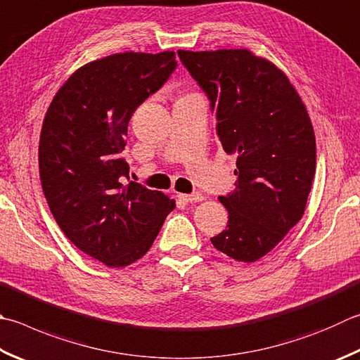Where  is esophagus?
I'll use <instances>...</instances> for the list:
<instances>
[{"instance_id": "esophagus-1", "label": "esophagus", "mask_w": 360, "mask_h": 360, "mask_svg": "<svg viewBox=\"0 0 360 360\" xmlns=\"http://www.w3.org/2000/svg\"><path fill=\"white\" fill-rule=\"evenodd\" d=\"M179 198L185 202H200L203 200L202 193H193V194H179Z\"/></svg>"}]
</instances>
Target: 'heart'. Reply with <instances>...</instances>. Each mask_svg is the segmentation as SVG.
<instances>
[{
	"label": "heart",
	"instance_id": "heart-1",
	"mask_svg": "<svg viewBox=\"0 0 360 360\" xmlns=\"http://www.w3.org/2000/svg\"><path fill=\"white\" fill-rule=\"evenodd\" d=\"M188 96H191V94H188Z\"/></svg>",
	"mask_w": 360,
	"mask_h": 360
}]
</instances>
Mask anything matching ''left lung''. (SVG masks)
I'll return each mask as SVG.
<instances>
[{
    "label": "left lung",
    "mask_w": 360,
    "mask_h": 360,
    "mask_svg": "<svg viewBox=\"0 0 360 360\" xmlns=\"http://www.w3.org/2000/svg\"><path fill=\"white\" fill-rule=\"evenodd\" d=\"M179 58L207 94L222 148L236 153V188L219 198L227 229L212 243L230 259L257 262L306 210L316 167L306 105L285 73L249 50H179Z\"/></svg>",
    "instance_id": "obj_1"
}]
</instances>
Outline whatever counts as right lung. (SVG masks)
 Here are the masks:
<instances>
[{
    "mask_svg": "<svg viewBox=\"0 0 360 360\" xmlns=\"http://www.w3.org/2000/svg\"><path fill=\"white\" fill-rule=\"evenodd\" d=\"M177 67L174 51L117 53L72 73L45 114L39 172L64 235L106 266L139 260L175 200L128 179V122Z\"/></svg>",
    "mask_w": 360,
    "mask_h": 360,
    "instance_id": "add662e5",
    "label": "right lung"
}]
</instances>
